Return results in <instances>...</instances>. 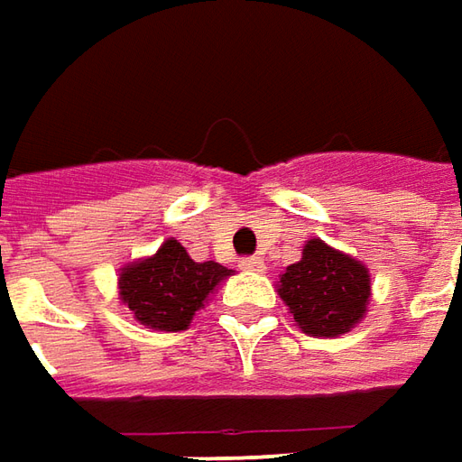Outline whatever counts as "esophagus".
Masks as SVG:
<instances>
[{"label": "esophagus", "mask_w": 462, "mask_h": 462, "mask_svg": "<svg viewBox=\"0 0 462 462\" xmlns=\"http://www.w3.org/2000/svg\"><path fill=\"white\" fill-rule=\"evenodd\" d=\"M238 267L244 269V272H264V262L259 256H246V259L238 262Z\"/></svg>", "instance_id": "34e87169"}]
</instances>
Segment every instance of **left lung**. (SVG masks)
Listing matches in <instances>:
<instances>
[{
    "label": "left lung",
    "mask_w": 462,
    "mask_h": 462,
    "mask_svg": "<svg viewBox=\"0 0 462 462\" xmlns=\"http://www.w3.org/2000/svg\"><path fill=\"white\" fill-rule=\"evenodd\" d=\"M277 287L302 333L338 338L366 315L371 274L354 256L310 238L302 259L284 269Z\"/></svg>",
    "instance_id": "8db88e82"
}]
</instances>
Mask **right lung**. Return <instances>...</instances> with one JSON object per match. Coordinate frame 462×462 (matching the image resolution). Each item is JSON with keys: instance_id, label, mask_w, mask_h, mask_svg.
I'll use <instances>...</instances> for the list:
<instances>
[{"instance_id": "right-lung-1", "label": "right lung", "mask_w": 462, "mask_h": 462, "mask_svg": "<svg viewBox=\"0 0 462 462\" xmlns=\"http://www.w3.org/2000/svg\"><path fill=\"white\" fill-rule=\"evenodd\" d=\"M228 274L231 269L218 262H193L180 241L167 238L157 254L122 269L119 300L137 323L178 333L190 325L195 312Z\"/></svg>"}]
</instances>
